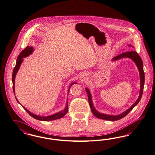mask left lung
<instances>
[{
  "instance_id": "8db88e82",
  "label": "left lung",
  "mask_w": 155,
  "mask_h": 155,
  "mask_svg": "<svg viewBox=\"0 0 155 155\" xmlns=\"http://www.w3.org/2000/svg\"><path fill=\"white\" fill-rule=\"evenodd\" d=\"M129 46H131L129 45ZM129 58L131 59H132L138 68L139 73H140V94L138 96V99L136 101L131 105V107L128 110H127L126 111L122 113L121 114H119L118 115H107V114H104L102 113H100L97 111L94 107L93 106L92 100V96L91 94L90 93V91H89L88 89L86 88V92L88 96V100H89V104L90 105L91 111L92 112L93 115L96 117L97 118L104 119V120H111V121H115L118 120L124 117L126 115H127L129 112H130L133 108L137 105V104L140 102V100L141 99L142 95H143V86H144V82H145V74L143 72V61L141 58V57L139 56V55L137 54L136 51H130V52H124L123 54L119 55L117 56L114 57L112 59V61H117L118 59H119L120 58Z\"/></svg>"
}]
</instances>
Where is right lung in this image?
I'll list each match as a JSON object with an SVG mask.
<instances>
[{
	"instance_id": "add662e5",
	"label": "right lung",
	"mask_w": 155,
	"mask_h": 155,
	"mask_svg": "<svg viewBox=\"0 0 155 155\" xmlns=\"http://www.w3.org/2000/svg\"><path fill=\"white\" fill-rule=\"evenodd\" d=\"M33 51V47H29V46H27L26 47V48H25L23 51H22V52L19 54V55L18 58H17V62H16V65H15V68H14L12 75V89H13V92H14V95H15V87H15V85H14V84H15V76L17 75V72L18 71L19 68L22 62H23V59L22 58H25V57L31 55ZM74 84H77V82H73V83L71 84L69 88H68V92H69V89H70V87H71L72 85H73ZM15 99L17 100V101H18L19 104H20L18 101V100L16 98L15 96ZM68 101L66 102V106H65V108H64V109L63 110H62L61 111L59 112L58 113H56V114H54V115L47 116V117H41V116H38V115H37L33 114V113L31 112L29 110H28L26 108H25L23 105H22V106L26 110V111L29 114V115L31 116V117H33V118H34L35 119H37V120H39L50 121V120H56V119H60V118H62V117H63L68 112Z\"/></svg>"
}]
</instances>
